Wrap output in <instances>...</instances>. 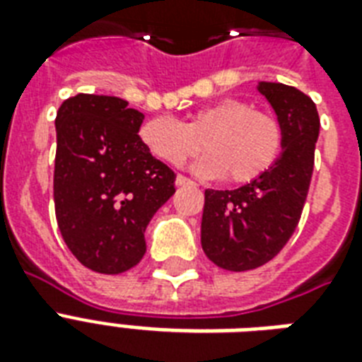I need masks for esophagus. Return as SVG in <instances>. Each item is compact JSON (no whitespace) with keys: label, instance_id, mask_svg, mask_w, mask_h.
<instances>
[{"label":"esophagus","instance_id":"34e87169","mask_svg":"<svg viewBox=\"0 0 362 362\" xmlns=\"http://www.w3.org/2000/svg\"><path fill=\"white\" fill-rule=\"evenodd\" d=\"M193 182L189 180V178H186V176L184 175H178L176 176V186L178 187H182V186H192Z\"/></svg>","mask_w":362,"mask_h":362}]
</instances>
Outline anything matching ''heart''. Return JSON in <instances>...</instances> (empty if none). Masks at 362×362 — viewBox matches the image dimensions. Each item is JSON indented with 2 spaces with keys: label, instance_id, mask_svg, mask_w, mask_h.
Returning a JSON list of instances; mask_svg holds the SVG:
<instances>
[{
  "label": "heart",
  "instance_id": "heart-1",
  "mask_svg": "<svg viewBox=\"0 0 362 362\" xmlns=\"http://www.w3.org/2000/svg\"><path fill=\"white\" fill-rule=\"evenodd\" d=\"M141 142L158 159L180 167L206 150L197 170L210 178L226 176L231 184L257 180L276 163L284 144L280 120L253 110L240 99H220L195 110L186 124L173 118H150L139 129Z\"/></svg>",
  "mask_w": 362,
  "mask_h": 362
}]
</instances>
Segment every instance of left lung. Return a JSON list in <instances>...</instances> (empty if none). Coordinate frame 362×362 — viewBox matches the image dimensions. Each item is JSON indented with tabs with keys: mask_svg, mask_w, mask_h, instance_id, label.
Listing matches in <instances>:
<instances>
[{
	"mask_svg": "<svg viewBox=\"0 0 362 362\" xmlns=\"http://www.w3.org/2000/svg\"><path fill=\"white\" fill-rule=\"evenodd\" d=\"M284 129L276 163L237 189L204 192L201 244L220 269L244 272L276 257L295 233L308 195L320 116L312 99L280 82H259Z\"/></svg>",
	"mask_w": 362,
	"mask_h": 362,
	"instance_id": "obj_1",
	"label": "left lung"
}]
</instances>
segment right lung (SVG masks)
<instances>
[{"label":"right lung","instance_id":"right-lung-1","mask_svg":"<svg viewBox=\"0 0 362 362\" xmlns=\"http://www.w3.org/2000/svg\"><path fill=\"white\" fill-rule=\"evenodd\" d=\"M144 115L112 95L78 93L56 115L54 206L65 244L101 274L133 269L144 231L175 189L176 175L148 152Z\"/></svg>","mask_w":362,"mask_h":362}]
</instances>
